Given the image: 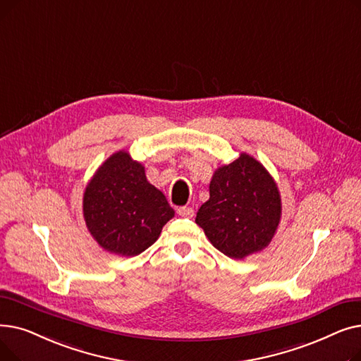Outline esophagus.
<instances>
[{
    "label": "esophagus",
    "instance_id": "34e87169",
    "mask_svg": "<svg viewBox=\"0 0 361 361\" xmlns=\"http://www.w3.org/2000/svg\"><path fill=\"white\" fill-rule=\"evenodd\" d=\"M177 214L180 216H184V218H192L195 211H193V207H190V206H181L177 209Z\"/></svg>",
    "mask_w": 361,
    "mask_h": 361
}]
</instances>
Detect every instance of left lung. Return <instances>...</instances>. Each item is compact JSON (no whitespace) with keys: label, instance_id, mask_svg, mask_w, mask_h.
Listing matches in <instances>:
<instances>
[{"label":"left lung","instance_id":"left-lung-1","mask_svg":"<svg viewBox=\"0 0 361 361\" xmlns=\"http://www.w3.org/2000/svg\"><path fill=\"white\" fill-rule=\"evenodd\" d=\"M281 196L272 176L259 161L241 154L219 166L209 184V200L196 216L215 249L244 259L267 249L281 221Z\"/></svg>","mask_w":361,"mask_h":361}]
</instances>
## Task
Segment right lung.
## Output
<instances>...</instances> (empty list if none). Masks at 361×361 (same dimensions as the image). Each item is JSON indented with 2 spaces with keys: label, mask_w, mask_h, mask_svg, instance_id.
I'll return each mask as SVG.
<instances>
[{
  "label": "right lung",
  "mask_w": 361,
  "mask_h": 361,
  "mask_svg": "<svg viewBox=\"0 0 361 361\" xmlns=\"http://www.w3.org/2000/svg\"><path fill=\"white\" fill-rule=\"evenodd\" d=\"M83 216L101 247L120 256H137L161 235L174 216L164 193L152 185L145 166L126 150L111 155L86 185Z\"/></svg>",
  "instance_id": "obj_1"
}]
</instances>
